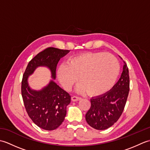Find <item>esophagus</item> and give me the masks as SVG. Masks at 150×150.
Wrapping results in <instances>:
<instances>
[{"label": "esophagus", "mask_w": 150, "mask_h": 150, "mask_svg": "<svg viewBox=\"0 0 150 150\" xmlns=\"http://www.w3.org/2000/svg\"><path fill=\"white\" fill-rule=\"evenodd\" d=\"M81 99V97H77V96H72L71 97V100L73 102L78 101Z\"/></svg>", "instance_id": "1"}]
</instances>
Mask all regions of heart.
Instances as JSON below:
<instances>
[{
    "label": "heart",
    "mask_w": 150,
    "mask_h": 150,
    "mask_svg": "<svg viewBox=\"0 0 150 150\" xmlns=\"http://www.w3.org/2000/svg\"><path fill=\"white\" fill-rule=\"evenodd\" d=\"M119 71V63L111 54L86 52L69 57L66 65L59 68L57 77L67 90L79 80V91H86L90 96H98L113 86Z\"/></svg>",
    "instance_id": "obj_1"
}]
</instances>
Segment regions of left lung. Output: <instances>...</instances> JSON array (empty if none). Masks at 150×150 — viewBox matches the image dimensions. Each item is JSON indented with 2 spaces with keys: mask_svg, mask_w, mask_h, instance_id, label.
<instances>
[{
  "mask_svg": "<svg viewBox=\"0 0 150 150\" xmlns=\"http://www.w3.org/2000/svg\"><path fill=\"white\" fill-rule=\"evenodd\" d=\"M124 64L120 78L111 90L91 99V107L86 114V120L94 129L104 130L110 128L123 112L129 91L128 68L125 61Z\"/></svg>",
  "mask_w": 150,
  "mask_h": 150,
  "instance_id": "left-lung-1",
  "label": "left lung"
}]
</instances>
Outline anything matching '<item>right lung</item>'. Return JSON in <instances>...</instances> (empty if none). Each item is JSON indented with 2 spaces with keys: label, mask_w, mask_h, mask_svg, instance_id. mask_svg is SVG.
<instances>
[{
  "label": "right lung",
  "mask_w": 150,
  "mask_h": 150,
  "mask_svg": "<svg viewBox=\"0 0 150 150\" xmlns=\"http://www.w3.org/2000/svg\"><path fill=\"white\" fill-rule=\"evenodd\" d=\"M69 52L47 47L30 60L24 73L21 93L25 108L33 122L43 129L51 131L61 125L66 115V106L71 102V96L53 81L42 90H32L28 86V77L37 67L46 66L55 79L58 62Z\"/></svg>",
  "instance_id": "1"
}]
</instances>
